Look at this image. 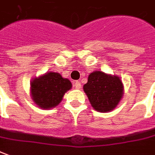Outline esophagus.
Returning a JSON list of instances; mask_svg holds the SVG:
<instances>
[{"mask_svg": "<svg viewBox=\"0 0 155 155\" xmlns=\"http://www.w3.org/2000/svg\"><path fill=\"white\" fill-rule=\"evenodd\" d=\"M74 86L76 89H80V88L81 87V82L80 81H76L74 82Z\"/></svg>", "mask_w": 155, "mask_h": 155, "instance_id": "esophagus-1", "label": "esophagus"}]
</instances>
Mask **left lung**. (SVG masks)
I'll use <instances>...</instances> for the list:
<instances>
[{
	"label": "left lung",
	"instance_id": "8db88e82",
	"mask_svg": "<svg viewBox=\"0 0 155 155\" xmlns=\"http://www.w3.org/2000/svg\"><path fill=\"white\" fill-rule=\"evenodd\" d=\"M83 89L93 108L103 113L113 110L123 95V84L120 78L101 71L91 73Z\"/></svg>",
	"mask_w": 155,
	"mask_h": 155
}]
</instances>
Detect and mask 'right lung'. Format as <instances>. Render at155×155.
<instances>
[{"instance_id":"right-lung-1","label":"right lung","mask_w":155,"mask_h":155,"mask_svg":"<svg viewBox=\"0 0 155 155\" xmlns=\"http://www.w3.org/2000/svg\"><path fill=\"white\" fill-rule=\"evenodd\" d=\"M30 86L34 102L39 107L47 109L59 104L64 93L71 88L72 84L68 79L62 77L60 74L49 72L35 78Z\"/></svg>"}]
</instances>
